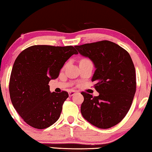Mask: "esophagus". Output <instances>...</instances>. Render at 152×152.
I'll list each match as a JSON object with an SVG mask.
<instances>
[{
    "label": "esophagus",
    "mask_w": 152,
    "mask_h": 152,
    "mask_svg": "<svg viewBox=\"0 0 152 152\" xmlns=\"http://www.w3.org/2000/svg\"><path fill=\"white\" fill-rule=\"evenodd\" d=\"M76 93V91H70L68 92V94H69V96L71 97L72 96V95H75Z\"/></svg>",
    "instance_id": "34e87169"
}]
</instances>
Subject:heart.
<instances>
[{"label":"heart","mask_w":152,"mask_h":152,"mask_svg":"<svg viewBox=\"0 0 152 152\" xmlns=\"http://www.w3.org/2000/svg\"><path fill=\"white\" fill-rule=\"evenodd\" d=\"M87 61H91L88 59H86V58H84V59H82L81 60L80 62H87Z\"/></svg>","instance_id":"heart-1"}]
</instances>
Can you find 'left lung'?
<instances>
[{"label":"left lung","instance_id":"8db88e82","mask_svg":"<svg viewBox=\"0 0 152 152\" xmlns=\"http://www.w3.org/2000/svg\"><path fill=\"white\" fill-rule=\"evenodd\" d=\"M96 68L92 82L98 96L82 92L81 113L97 127L109 129L125 117L136 90V70L129 54L120 45L101 41L75 46Z\"/></svg>","mask_w":152,"mask_h":152}]
</instances>
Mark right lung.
<instances>
[{
    "mask_svg": "<svg viewBox=\"0 0 152 152\" xmlns=\"http://www.w3.org/2000/svg\"><path fill=\"white\" fill-rule=\"evenodd\" d=\"M78 54L72 45H32L16 58L10 75L9 90L14 109L32 127L43 129L57 121L66 91H50L49 82L57 79L65 62Z\"/></svg>",
    "mask_w": 152,
    "mask_h": 152,
    "instance_id": "1",
    "label": "right lung"
}]
</instances>
